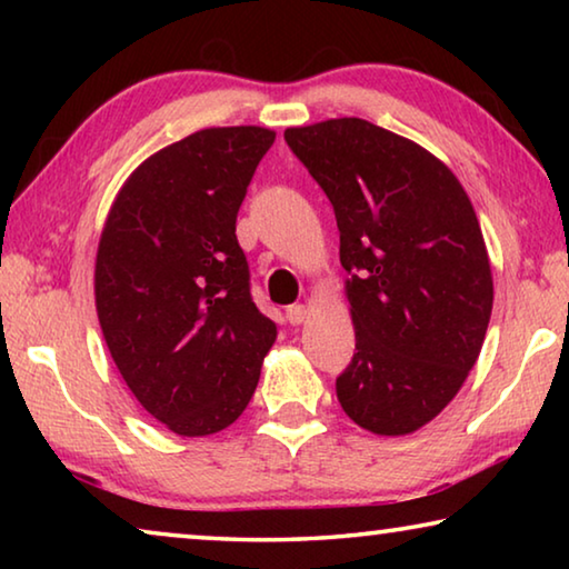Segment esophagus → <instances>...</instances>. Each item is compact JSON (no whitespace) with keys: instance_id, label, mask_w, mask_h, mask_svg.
Returning a JSON list of instances; mask_svg holds the SVG:
<instances>
[{"instance_id":"obj_1","label":"esophagus","mask_w":569,"mask_h":569,"mask_svg":"<svg viewBox=\"0 0 569 569\" xmlns=\"http://www.w3.org/2000/svg\"><path fill=\"white\" fill-rule=\"evenodd\" d=\"M306 313H308V308H306L303 303L288 306V308H286V321L291 323V326H298V323L306 321Z\"/></svg>"}]
</instances>
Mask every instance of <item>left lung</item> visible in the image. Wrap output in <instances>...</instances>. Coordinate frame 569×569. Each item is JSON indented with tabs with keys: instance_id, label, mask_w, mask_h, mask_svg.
Returning a JSON list of instances; mask_svg holds the SVG:
<instances>
[{
	"instance_id": "8db88e82",
	"label": "left lung",
	"mask_w": 569,
	"mask_h": 569,
	"mask_svg": "<svg viewBox=\"0 0 569 569\" xmlns=\"http://www.w3.org/2000/svg\"><path fill=\"white\" fill-rule=\"evenodd\" d=\"M283 138L331 200L349 273L356 353L336 397L373 435H411L457 397L492 316L475 208L445 162L369 120Z\"/></svg>"
}]
</instances>
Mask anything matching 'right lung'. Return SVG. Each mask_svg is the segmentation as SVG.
I'll use <instances>...</instances> for the list:
<instances>
[{
    "label": "right lung",
    "mask_w": 569,
    "mask_h": 569,
    "mask_svg": "<svg viewBox=\"0 0 569 569\" xmlns=\"http://www.w3.org/2000/svg\"><path fill=\"white\" fill-rule=\"evenodd\" d=\"M273 140L256 124L192 132L142 162L104 220L94 263L104 343L134 399L180 437L230 427L276 341L236 238Z\"/></svg>",
    "instance_id": "add662e5"
}]
</instances>
